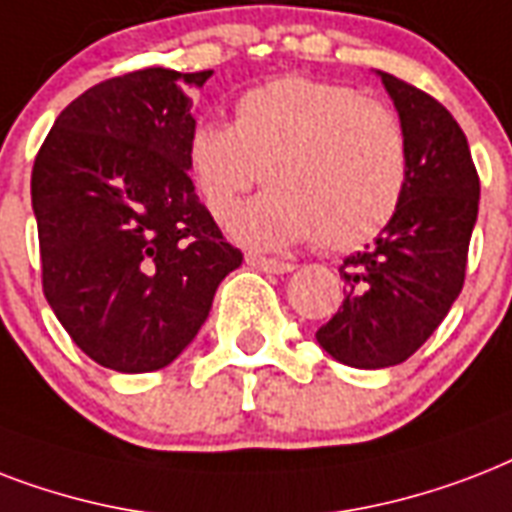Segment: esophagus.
<instances>
[{
    "mask_svg": "<svg viewBox=\"0 0 512 512\" xmlns=\"http://www.w3.org/2000/svg\"><path fill=\"white\" fill-rule=\"evenodd\" d=\"M245 261H248V267L261 269V272H269V275H288V272H293V264H288V261L264 259V256H256V253H248V256H245Z\"/></svg>",
    "mask_w": 512,
    "mask_h": 512,
    "instance_id": "1",
    "label": "esophagus"
}]
</instances>
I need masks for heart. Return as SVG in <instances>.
I'll return each mask as SVG.
<instances>
[{"instance_id": "b5f03b06", "label": "heart", "mask_w": 512, "mask_h": 512, "mask_svg": "<svg viewBox=\"0 0 512 512\" xmlns=\"http://www.w3.org/2000/svg\"><path fill=\"white\" fill-rule=\"evenodd\" d=\"M186 173L216 221L259 176L269 184L232 221L237 243L280 251L315 240L323 251H355L398 213L406 136L387 106L358 90L285 74L245 90L232 125L194 122Z\"/></svg>"}]
</instances>
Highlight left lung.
Masks as SVG:
<instances>
[{"label":"left lung","mask_w":512,"mask_h":512,"mask_svg":"<svg viewBox=\"0 0 512 512\" xmlns=\"http://www.w3.org/2000/svg\"><path fill=\"white\" fill-rule=\"evenodd\" d=\"M406 136L408 178L398 213L374 245L339 267L347 283L318 344L352 368L411 358L449 315L465 283L481 184L449 109L403 79L376 71Z\"/></svg>","instance_id":"obj_1"}]
</instances>
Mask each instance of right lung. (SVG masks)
<instances>
[{
	"mask_svg": "<svg viewBox=\"0 0 512 512\" xmlns=\"http://www.w3.org/2000/svg\"><path fill=\"white\" fill-rule=\"evenodd\" d=\"M211 74L106 79L58 114L34 160L47 304L87 358L120 374L173 363L243 264L186 173L189 90Z\"/></svg>",
	"mask_w": 512,
	"mask_h": 512,
	"instance_id": "add662e5",
	"label": "right lung"
}]
</instances>
